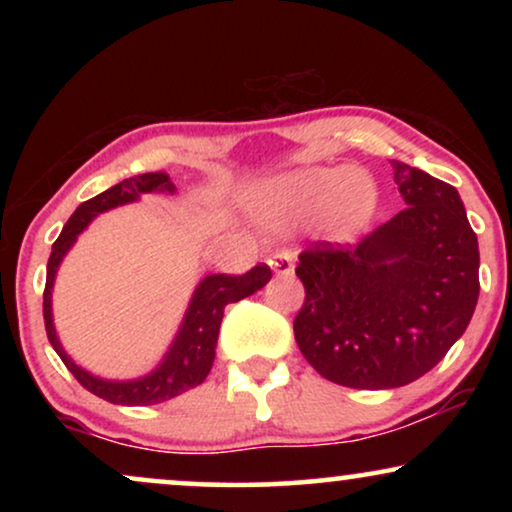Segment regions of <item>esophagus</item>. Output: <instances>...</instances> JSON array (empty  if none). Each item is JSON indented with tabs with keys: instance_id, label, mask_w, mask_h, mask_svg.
<instances>
[{
	"instance_id": "obj_1",
	"label": "esophagus",
	"mask_w": 512,
	"mask_h": 512,
	"mask_svg": "<svg viewBox=\"0 0 512 512\" xmlns=\"http://www.w3.org/2000/svg\"><path fill=\"white\" fill-rule=\"evenodd\" d=\"M293 261H296V256H293V251L289 249H279L272 256H268V265L272 272H277V275H291Z\"/></svg>"
}]
</instances>
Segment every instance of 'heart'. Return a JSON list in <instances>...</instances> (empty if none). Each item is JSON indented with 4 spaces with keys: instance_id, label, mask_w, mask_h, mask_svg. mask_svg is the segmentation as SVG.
I'll return each instance as SVG.
<instances>
[{
    "instance_id": "heart-1",
    "label": "heart",
    "mask_w": 512,
    "mask_h": 512,
    "mask_svg": "<svg viewBox=\"0 0 512 512\" xmlns=\"http://www.w3.org/2000/svg\"><path fill=\"white\" fill-rule=\"evenodd\" d=\"M375 205L373 179L361 170L342 167H307L272 179L251 193V207L263 221L289 226L324 212L326 226L338 237L359 233Z\"/></svg>"
}]
</instances>
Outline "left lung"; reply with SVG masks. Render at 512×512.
Wrapping results in <instances>:
<instances>
[{"instance_id":"8db88e82","label":"left lung","mask_w":512,"mask_h":512,"mask_svg":"<svg viewBox=\"0 0 512 512\" xmlns=\"http://www.w3.org/2000/svg\"><path fill=\"white\" fill-rule=\"evenodd\" d=\"M391 165L408 207L359 244L314 242L298 256L300 352L352 389H394L429 373L478 305V237L457 188Z\"/></svg>"}]
</instances>
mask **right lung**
<instances>
[{"instance_id": "add662e5", "label": "right lung", "mask_w": 512, "mask_h": 512, "mask_svg": "<svg viewBox=\"0 0 512 512\" xmlns=\"http://www.w3.org/2000/svg\"><path fill=\"white\" fill-rule=\"evenodd\" d=\"M177 188L167 177L165 172H149L137 174V177L123 179L121 184L111 186L95 198L81 202L76 212L69 216V221L62 228V233L53 244L51 258H48L46 268V289H44V324L46 335L55 352L65 363L69 373L79 380L81 387H86L90 394L104 398V401L114 405H153L170 401V398L184 394V391L198 387L205 382V377L212 370L214 356H216V340H219V328L223 319V310L228 303H237V300L251 296L258 289H263L272 277L270 268L265 263L256 265L244 275H209L202 279L195 289L191 305H188L186 317L181 321V328L174 338L170 352L160 361V366L153 373L139 377V380L128 382H111L102 380V377L90 375L88 370L69 359L65 349H62L58 333L53 326V310H51V296H53V282L55 272H58L62 258L72 244L76 242L90 221L97 214L114 209L118 205H128L135 202L142 193H174Z\"/></svg>"}]
</instances>
